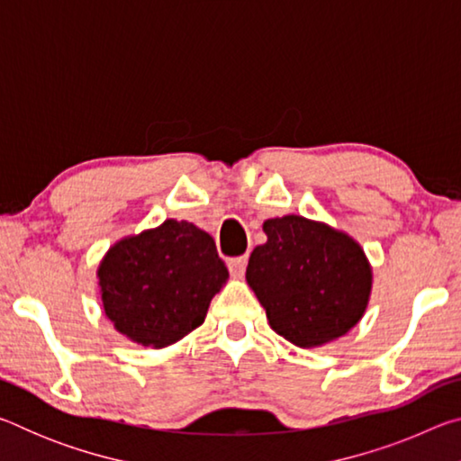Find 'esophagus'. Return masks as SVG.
Masks as SVG:
<instances>
[{
	"label": "esophagus",
	"instance_id": "obj_1",
	"mask_svg": "<svg viewBox=\"0 0 461 461\" xmlns=\"http://www.w3.org/2000/svg\"><path fill=\"white\" fill-rule=\"evenodd\" d=\"M246 264H248V256H238V258L228 260V268L231 272V276L241 278L246 272Z\"/></svg>",
	"mask_w": 461,
	"mask_h": 461
}]
</instances>
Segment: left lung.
<instances>
[{
	"label": "left lung",
	"instance_id": "left-lung-1",
	"mask_svg": "<svg viewBox=\"0 0 461 461\" xmlns=\"http://www.w3.org/2000/svg\"><path fill=\"white\" fill-rule=\"evenodd\" d=\"M248 286L267 309L272 330L299 348H321L346 335L368 309L372 267L364 248L338 228L303 215L262 223Z\"/></svg>",
	"mask_w": 461,
	"mask_h": 461
}]
</instances>
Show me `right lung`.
Listing matches in <instances>:
<instances>
[{"label":"right lung","mask_w":461,"mask_h":461,"mask_svg":"<svg viewBox=\"0 0 461 461\" xmlns=\"http://www.w3.org/2000/svg\"><path fill=\"white\" fill-rule=\"evenodd\" d=\"M97 278L115 330L138 346L162 349L205 321L230 272L207 231L167 220L115 241L99 262Z\"/></svg>","instance_id":"right-lung-1"}]
</instances>
